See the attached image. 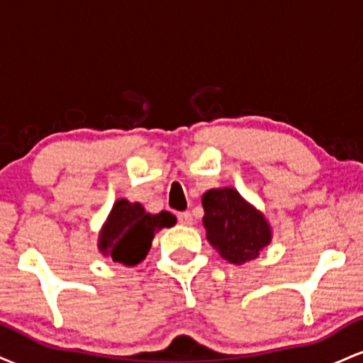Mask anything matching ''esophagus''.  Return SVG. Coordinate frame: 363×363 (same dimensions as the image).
Returning <instances> with one entry per match:
<instances>
[{
	"mask_svg": "<svg viewBox=\"0 0 363 363\" xmlns=\"http://www.w3.org/2000/svg\"><path fill=\"white\" fill-rule=\"evenodd\" d=\"M177 220H179V223L181 225H193V215L189 213V211H182V213H179L177 215Z\"/></svg>",
	"mask_w": 363,
	"mask_h": 363,
	"instance_id": "esophagus-1",
	"label": "esophagus"
}]
</instances>
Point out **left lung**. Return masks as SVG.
Instances as JSON below:
<instances>
[{
    "mask_svg": "<svg viewBox=\"0 0 363 363\" xmlns=\"http://www.w3.org/2000/svg\"><path fill=\"white\" fill-rule=\"evenodd\" d=\"M201 203L208 242L232 264L239 266L256 259L262 249L272 242L268 220L249 205L234 187L206 191Z\"/></svg>",
    "mask_w": 363,
    "mask_h": 363,
    "instance_id": "obj_1",
    "label": "left lung"
}]
</instances>
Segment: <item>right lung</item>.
Here are the masks:
<instances>
[{"instance_id":"add662e5","label":"right lung","mask_w":363,"mask_h":363,"mask_svg":"<svg viewBox=\"0 0 363 363\" xmlns=\"http://www.w3.org/2000/svg\"><path fill=\"white\" fill-rule=\"evenodd\" d=\"M172 225L176 216L169 211L152 215L140 203L118 199L99 234V249L114 262L135 266L147 257L157 232Z\"/></svg>"}]
</instances>
